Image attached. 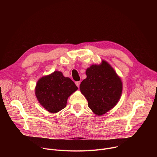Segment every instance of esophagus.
Here are the masks:
<instances>
[{
	"instance_id": "esophagus-1",
	"label": "esophagus",
	"mask_w": 157,
	"mask_h": 157,
	"mask_svg": "<svg viewBox=\"0 0 157 157\" xmlns=\"http://www.w3.org/2000/svg\"><path fill=\"white\" fill-rule=\"evenodd\" d=\"M80 83H81V82L80 81H77V82H75V84H76V85L79 87V85H80Z\"/></svg>"
}]
</instances>
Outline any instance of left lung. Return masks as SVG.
<instances>
[{"label":"left lung","instance_id":"left-lung-1","mask_svg":"<svg viewBox=\"0 0 157 157\" xmlns=\"http://www.w3.org/2000/svg\"><path fill=\"white\" fill-rule=\"evenodd\" d=\"M86 78L79 89L96 116H101L114 108L122 93V82L114 69L105 60L92 64L86 71Z\"/></svg>","mask_w":157,"mask_h":157}]
</instances>
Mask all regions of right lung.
Returning a JSON list of instances; mask_svg holds the SVG:
<instances>
[{"label":"right lung","instance_id":"add662e5","mask_svg":"<svg viewBox=\"0 0 157 157\" xmlns=\"http://www.w3.org/2000/svg\"><path fill=\"white\" fill-rule=\"evenodd\" d=\"M78 89L70 78L55 71L38 79L35 93L40 105L49 113L55 114L66 106L68 98Z\"/></svg>","mask_w":157,"mask_h":157}]
</instances>
